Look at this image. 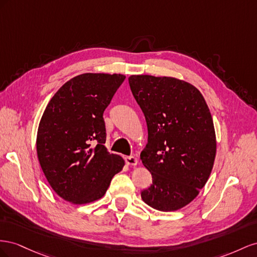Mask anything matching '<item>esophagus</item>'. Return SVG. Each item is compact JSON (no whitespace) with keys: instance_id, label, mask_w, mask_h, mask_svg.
I'll use <instances>...</instances> for the list:
<instances>
[{"instance_id":"1","label":"esophagus","mask_w":257,"mask_h":257,"mask_svg":"<svg viewBox=\"0 0 257 257\" xmlns=\"http://www.w3.org/2000/svg\"><path fill=\"white\" fill-rule=\"evenodd\" d=\"M124 160H126V164L129 166H137L139 164L138 159L135 156H127Z\"/></svg>"}]
</instances>
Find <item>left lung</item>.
Returning <instances> with one entry per match:
<instances>
[{"label": "left lung", "instance_id": "8db88e82", "mask_svg": "<svg viewBox=\"0 0 257 257\" xmlns=\"http://www.w3.org/2000/svg\"><path fill=\"white\" fill-rule=\"evenodd\" d=\"M129 85L149 131L140 157L153 184L142 200L164 212L182 209L206 185L214 164L216 138L207 102L195 86L175 77L131 75Z\"/></svg>", "mask_w": 257, "mask_h": 257}]
</instances>
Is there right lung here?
Here are the masks:
<instances>
[{
	"instance_id": "obj_1",
	"label": "right lung",
	"mask_w": 257,
	"mask_h": 257,
	"mask_svg": "<svg viewBox=\"0 0 257 257\" xmlns=\"http://www.w3.org/2000/svg\"><path fill=\"white\" fill-rule=\"evenodd\" d=\"M126 78L85 73L71 78L50 99L41 118L36 152L42 170L62 199L74 204L104 196L124 160L109 154L103 112Z\"/></svg>"
}]
</instances>
